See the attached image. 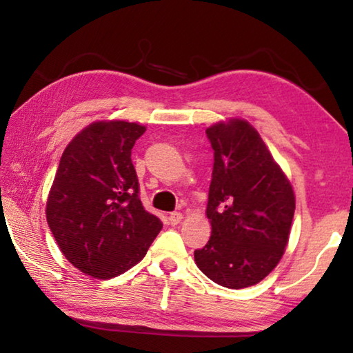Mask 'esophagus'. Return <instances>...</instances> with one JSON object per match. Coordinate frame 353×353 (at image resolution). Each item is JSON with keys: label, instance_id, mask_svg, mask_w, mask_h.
Returning <instances> with one entry per match:
<instances>
[{"label": "esophagus", "instance_id": "obj_1", "mask_svg": "<svg viewBox=\"0 0 353 353\" xmlns=\"http://www.w3.org/2000/svg\"><path fill=\"white\" fill-rule=\"evenodd\" d=\"M183 215L180 214V212H172L170 215H168V221H170V225H178L181 221Z\"/></svg>", "mask_w": 353, "mask_h": 353}]
</instances>
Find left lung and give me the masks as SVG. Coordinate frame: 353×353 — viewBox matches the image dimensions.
<instances>
[{
	"instance_id": "left-lung-1",
	"label": "left lung",
	"mask_w": 353,
	"mask_h": 353,
	"mask_svg": "<svg viewBox=\"0 0 353 353\" xmlns=\"http://www.w3.org/2000/svg\"><path fill=\"white\" fill-rule=\"evenodd\" d=\"M205 133L214 149L207 202L212 236L194 250V262L220 286H254L286 249L296 210L292 186L249 122L231 119Z\"/></svg>"
}]
</instances>
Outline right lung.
Here are the masks:
<instances>
[{
    "label": "right lung",
    "mask_w": 353,
    "mask_h": 353,
    "mask_svg": "<svg viewBox=\"0 0 353 353\" xmlns=\"http://www.w3.org/2000/svg\"><path fill=\"white\" fill-rule=\"evenodd\" d=\"M143 125L110 120L81 130L62 152L46 220L64 257L109 279L134 267L162 230L139 199L132 149Z\"/></svg>",
    "instance_id": "1"
}]
</instances>
